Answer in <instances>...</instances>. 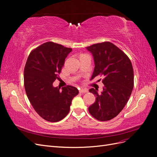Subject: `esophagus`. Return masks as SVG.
<instances>
[{
	"label": "esophagus",
	"instance_id": "obj_1",
	"mask_svg": "<svg viewBox=\"0 0 157 157\" xmlns=\"http://www.w3.org/2000/svg\"><path fill=\"white\" fill-rule=\"evenodd\" d=\"M80 93H86L88 92V90L87 89H84V88H81L79 90Z\"/></svg>",
	"mask_w": 157,
	"mask_h": 157
}]
</instances>
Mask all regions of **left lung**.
<instances>
[{"instance_id": "8db88e82", "label": "left lung", "mask_w": 157, "mask_h": 157, "mask_svg": "<svg viewBox=\"0 0 157 157\" xmlns=\"http://www.w3.org/2000/svg\"><path fill=\"white\" fill-rule=\"evenodd\" d=\"M92 53L95 67L91 79L97 76L104 78L103 91L94 88L89 92L96 96V101L88 107L93 117L107 121L117 117L124 107L134 88V70L129 58L110 42L86 47Z\"/></svg>"}]
</instances>
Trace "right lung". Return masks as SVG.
Here are the masks:
<instances>
[{
	"instance_id": "1",
	"label": "right lung",
	"mask_w": 157,
	"mask_h": 157,
	"mask_svg": "<svg viewBox=\"0 0 157 157\" xmlns=\"http://www.w3.org/2000/svg\"><path fill=\"white\" fill-rule=\"evenodd\" d=\"M72 49L52 42L33 50L24 69V86L28 99L35 111L44 120L56 122L62 120L70 110L71 101L78 94L72 86L54 87L53 82Z\"/></svg>"
}]
</instances>
